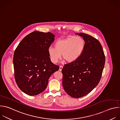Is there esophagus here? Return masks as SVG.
I'll list each match as a JSON object with an SVG mask.
<instances>
[{
	"label": "esophagus",
	"mask_w": 120,
	"mask_h": 120,
	"mask_svg": "<svg viewBox=\"0 0 120 120\" xmlns=\"http://www.w3.org/2000/svg\"><path fill=\"white\" fill-rule=\"evenodd\" d=\"M63 66H60V67H59V71H62V69H63Z\"/></svg>",
	"instance_id": "1"
}]
</instances>
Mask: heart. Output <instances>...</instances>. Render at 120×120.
<instances>
[{
	"mask_svg": "<svg viewBox=\"0 0 120 120\" xmlns=\"http://www.w3.org/2000/svg\"><path fill=\"white\" fill-rule=\"evenodd\" d=\"M55 47H50L48 49L51 62L56 63L61 57L67 62L77 60L82 54L85 47V42L79 36H71L57 41Z\"/></svg>",
	"mask_w": 120,
	"mask_h": 120,
	"instance_id": "1",
	"label": "heart"
}]
</instances>
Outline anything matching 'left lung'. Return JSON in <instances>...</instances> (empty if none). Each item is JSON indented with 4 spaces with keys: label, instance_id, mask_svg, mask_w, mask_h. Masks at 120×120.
Wrapping results in <instances>:
<instances>
[{
    "label": "left lung",
    "instance_id": "obj_1",
    "mask_svg": "<svg viewBox=\"0 0 120 120\" xmlns=\"http://www.w3.org/2000/svg\"><path fill=\"white\" fill-rule=\"evenodd\" d=\"M75 34L84 40V50L77 60L65 64L62 72L65 92L73 98H79L98 85L104 68L105 56L98 39L83 33Z\"/></svg>",
    "mask_w": 120,
    "mask_h": 120
}]
</instances>
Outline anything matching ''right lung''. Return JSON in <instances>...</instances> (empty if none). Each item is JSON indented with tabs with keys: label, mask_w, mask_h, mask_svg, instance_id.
<instances>
[{
	"label": "right lung",
	"mask_w": 120,
	"mask_h": 120,
	"mask_svg": "<svg viewBox=\"0 0 120 120\" xmlns=\"http://www.w3.org/2000/svg\"><path fill=\"white\" fill-rule=\"evenodd\" d=\"M51 32L34 31L25 37L15 50L13 64L15 82L19 89L30 96L42 93L50 76L59 67L52 63L48 49L54 42Z\"/></svg>",
	"instance_id": "1"
}]
</instances>
